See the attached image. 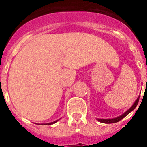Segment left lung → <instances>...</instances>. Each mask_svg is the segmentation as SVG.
I'll list each match as a JSON object with an SVG mask.
<instances>
[{"label": "left lung", "instance_id": "8db88e82", "mask_svg": "<svg viewBox=\"0 0 147 147\" xmlns=\"http://www.w3.org/2000/svg\"><path fill=\"white\" fill-rule=\"evenodd\" d=\"M139 98L140 97H138V98H137V100H136V101L134 102V104L133 105V106L131 107H130V109L128 110V111H127L124 113V114H123L122 115H121L120 117H116V118H112V119H98V121H100V122H102V123H117V122H118V121H121L122 119L123 118V117H125L128 114H130V112L132 111L134 109L135 107H137V104H138V102H139Z\"/></svg>", "mask_w": 147, "mask_h": 147}]
</instances>
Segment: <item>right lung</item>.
I'll return each instance as SVG.
<instances>
[{
	"instance_id": "right-lung-1",
	"label": "right lung",
	"mask_w": 147,
	"mask_h": 147,
	"mask_svg": "<svg viewBox=\"0 0 147 147\" xmlns=\"http://www.w3.org/2000/svg\"><path fill=\"white\" fill-rule=\"evenodd\" d=\"M55 122H57V121H54V122H53V123H47V124H48V125H50V124H52V123H55Z\"/></svg>"
}]
</instances>
